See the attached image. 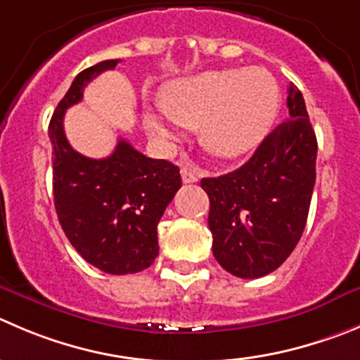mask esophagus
Returning a JSON list of instances; mask_svg holds the SVG:
<instances>
[{
    "label": "esophagus",
    "mask_w": 360,
    "mask_h": 360,
    "mask_svg": "<svg viewBox=\"0 0 360 360\" xmlns=\"http://www.w3.org/2000/svg\"><path fill=\"white\" fill-rule=\"evenodd\" d=\"M180 173H182L184 184L198 182V178L201 176V171L198 169V167H194V166H184Z\"/></svg>",
    "instance_id": "obj_1"
}]
</instances>
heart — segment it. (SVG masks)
I'll use <instances>...</instances> for the list:
<instances>
[{"label": "heart", "instance_id": "1", "mask_svg": "<svg viewBox=\"0 0 360 360\" xmlns=\"http://www.w3.org/2000/svg\"><path fill=\"white\" fill-rule=\"evenodd\" d=\"M279 101L276 77L265 68H219L171 81L160 95V108L176 125L200 129L208 153L235 159L265 138ZM143 125L157 141L174 139V131L159 112L146 111Z\"/></svg>", "mask_w": 360, "mask_h": 360}]
</instances>
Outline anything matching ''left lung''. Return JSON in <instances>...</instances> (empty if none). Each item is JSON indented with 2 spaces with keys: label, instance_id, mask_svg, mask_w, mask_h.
<instances>
[{
  "label": "left lung",
  "instance_id": "obj_1",
  "mask_svg": "<svg viewBox=\"0 0 360 360\" xmlns=\"http://www.w3.org/2000/svg\"><path fill=\"white\" fill-rule=\"evenodd\" d=\"M290 118L231 173L203 178L210 200L212 251L226 272L256 279L285 263L299 244L316 180V136L306 102L288 86Z\"/></svg>",
  "mask_w": 360,
  "mask_h": 360
}]
</instances>
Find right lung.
I'll return each instance as SVG.
<instances>
[{"label": "right lung", "mask_w": 360, "mask_h": 360, "mask_svg": "<svg viewBox=\"0 0 360 360\" xmlns=\"http://www.w3.org/2000/svg\"><path fill=\"white\" fill-rule=\"evenodd\" d=\"M118 61H101L75 75L53 112L49 138L54 207L68 242L90 265L125 276L148 269L159 255L157 224L182 178L178 166L150 159L123 139L105 159H90L65 138V111L83 98L91 79Z\"/></svg>", "instance_id": "add662e5"}]
</instances>
